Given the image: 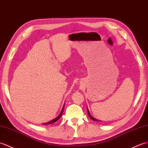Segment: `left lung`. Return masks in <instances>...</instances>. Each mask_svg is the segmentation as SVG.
I'll return each instance as SVG.
<instances>
[{"label":"left lung","instance_id":"obj_1","mask_svg":"<svg viewBox=\"0 0 148 148\" xmlns=\"http://www.w3.org/2000/svg\"><path fill=\"white\" fill-rule=\"evenodd\" d=\"M87 112H88V116H89L90 119L91 120H94V121H99V120H97V119H94V117L90 115V113H89V111H88V110H87Z\"/></svg>","mask_w":148,"mask_h":148}]
</instances>
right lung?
I'll return each mask as SVG.
<instances>
[{
	"mask_svg": "<svg viewBox=\"0 0 148 148\" xmlns=\"http://www.w3.org/2000/svg\"><path fill=\"white\" fill-rule=\"evenodd\" d=\"M63 109H64V107L63 108V110H62V111H61V113L60 114V115H59L58 117H56V118L55 119H54V120H51V121H49V122H47V123H44V124H52V123H54V122H56V121H57L59 119H60L61 118V115H62V113H63Z\"/></svg>",
	"mask_w": 148,
	"mask_h": 148,
	"instance_id": "1",
	"label": "right lung"
}]
</instances>
